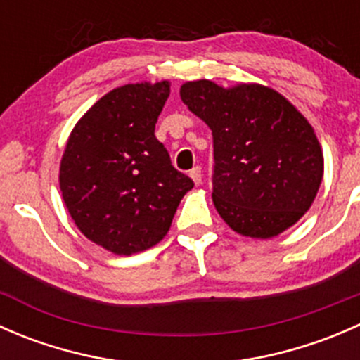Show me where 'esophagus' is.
Instances as JSON below:
<instances>
[{"mask_svg":"<svg viewBox=\"0 0 360 360\" xmlns=\"http://www.w3.org/2000/svg\"><path fill=\"white\" fill-rule=\"evenodd\" d=\"M190 177L193 179V183L198 186V184L202 183V169H200V167H193V169L190 170Z\"/></svg>","mask_w":360,"mask_h":360,"instance_id":"1","label":"esophagus"}]
</instances>
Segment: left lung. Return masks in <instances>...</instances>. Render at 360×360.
<instances>
[{
	"label": "left lung",
	"instance_id": "obj_1",
	"mask_svg": "<svg viewBox=\"0 0 360 360\" xmlns=\"http://www.w3.org/2000/svg\"><path fill=\"white\" fill-rule=\"evenodd\" d=\"M188 110L212 130V202L237 233L271 238L310 209L324 174L310 123L285 97L256 83L181 86Z\"/></svg>",
	"mask_w": 360,
	"mask_h": 360
}]
</instances>
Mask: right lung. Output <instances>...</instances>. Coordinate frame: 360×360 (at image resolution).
Listing matches in <instances>:
<instances>
[{"label":"right lung","instance_id":"obj_1","mask_svg":"<svg viewBox=\"0 0 360 360\" xmlns=\"http://www.w3.org/2000/svg\"><path fill=\"white\" fill-rule=\"evenodd\" d=\"M169 82L129 83L79 118L60 160L59 184L72 221L94 244L130 256L158 244L193 181L170 162L155 123Z\"/></svg>","mask_w":360,"mask_h":360}]
</instances>
